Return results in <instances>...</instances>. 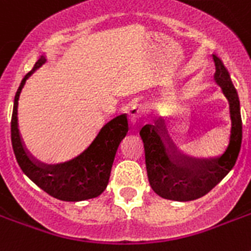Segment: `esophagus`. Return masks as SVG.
<instances>
[{
    "mask_svg": "<svg viewBox=\"0 0 251 251\" xmlns=\"http://www.w3.org/2000/svg\"><path fill=\"white\" fill-rule=\"evenodd\" d=\"M146 106L142 105V104H135V105H131L129 109V118L130 121L137 122L141 120V117L145 114Z\"/></svg>",
    "mask_w": 251,
    "mask_h": 251,
    "instance_id": "esophagus-1",
    "label": "esophagus"
}]
</instances>
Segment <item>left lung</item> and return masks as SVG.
Here are the masks:
<instances>
[{
    "instance_id": "left-lung-1",
    "label": "left lung",
    "mask_w": 251,
    "mask_h": 251,
    "mask_svg": "<svg viewBox=\"0 0 251 251\" xmlns=\"http://www.w3.org/2000/svg\"><path fill=\"white\" fill-rule=\"evenodd\" d=\"M216 66L215 80L222 87L229 102V145L220 157L191 163L176 155L159 125H145L139 131L145 145L146 168L150 185L161 198L187 202L194 201L212 190L236 164L242 141V120L240 100L230 75L223 61L212 54ZM191 159V157H190ZM195 160L197 159H191Z\"/></svg>"
}]
</instances>
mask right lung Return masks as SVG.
<instances>
[{
  "label": "right lung",
  "instance_id": "add662e5",
  "mask_svg": "<svg viewBox=\"0 0 251 251\" xmlns=\"http://www.w3.org/2000/svg\"><path fill=\"white\" fill-rule=\"evenodd\" d=\"M41 56L29 73L22 79L14 99L11 116V145L18 164L27 177L53 198L66 202H79L96 198L105 190L109 182L110 169L121 141L125 138L129 124L126 114L110 120L102 126L92 143L83 152L61 164H44L33 159L25 149L18 129V100L21 91L35 70L45 64Z\"/></svg>",
  "mask_w": 251,
  "mask_h": 251
}]
</instances>
